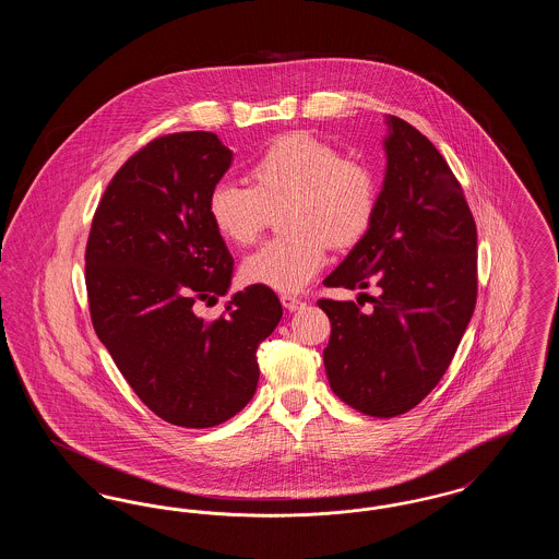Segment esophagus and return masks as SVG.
Masks as SVG:
<instances>
[{
	"instance_id": "esophagus-1",
	"label": "esophagus",
	"mask_w": 559,
	"mask_h": 559,
	"mask_svg": "<svg viewBox=\"0 0 559 559\" xmlns=\"http://www.w3.org/2000/svg\"><path fill=\"white\" fill-rule=\"evenodd\" d=\"M281 301H283L285 310H289V312H295V310H299V308L306 306L301 299H297V297H293V295H283Z\"/></svg>"
}]
</instances>
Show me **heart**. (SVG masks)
Segmentation results:
<instances>
[{
    "label": "heart",
    "mask_w": 559,
    "mask_h": 559,
    "mask_svg": "<svg viewBox=\"0 0 559 559\" xmlns=\"http://www.w3.org/2000/svg\"><path fill=\"white\" fill-rule=\"evenodd\" d=\"M253 187L219 180L207 197L217 235L237 247L260 237L270 212H281L289 235L267 240L245 258L251 285L301 292L329 260V242L349 247L367 235L377 207V182L360 160L310 133L276 138L249 169Z\"/></svg>",
    "instance_id": "obj_1"
}]
</instances>
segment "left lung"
<instances>
[{
	"label": "left lung",
	"mask_w": 559,
	"mask_h": 559,
	"mask_svg": "<svg viewBox=\"0 0 559 559\" xmlns=\"http://www.w3.org/2000/svg\"><path fill=\"white\" fill-rule=\"evenodd\" d=\"M385 178L371 228L322 283L379 289L371 310L320 299L331 320V390L371 417H396L438 385L472 320L478 233L463 190L426 135L385 115ZM367 295V293H360Z\"/></svg>",
	"instance_id": "left-lung-1"
}]
</instances>
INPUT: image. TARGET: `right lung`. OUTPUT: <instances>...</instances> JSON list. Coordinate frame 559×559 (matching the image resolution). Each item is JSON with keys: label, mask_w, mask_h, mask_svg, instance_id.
I'll return each instance as SVG.
<instances>
[{"label": "right lung", "mask_w": 559, "mask_h": 559, "mask_svg": "<svg viewBox=\"0 0 559 559\" xmlns=\"http://www.w3.org/2000/svg\"><path fill=\"white\" fill-rule=\"evenodd\" d=\"M230 165L212 132L153 140L110 180L85 249L96 335L138 399L174 426H219L242 411L260 379L258 346L283 317L262 285L235 293L219 319L197 314L233 281L207 213Z\"/></svg>", "instance_id": "1"}]
</instances>
